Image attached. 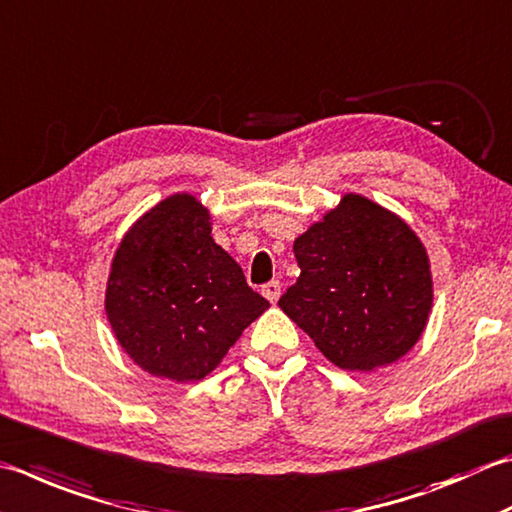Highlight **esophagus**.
I'll list each match as a JSON object with an SVG mask.
<instances>
[{
  "label": "esophagus",
  "instance_id": "1",
  "mask_svg": "<svg viewBox=\"0 0 512 512\" xmlns=\"http://www.w3.org/2000/svg\"><path fill=\"white\" fill-rule=\"evenodd\" d=\"M262 295L268 299L270 304H275L279 295H282V284H279L277 279H273V282H268V284L262 286Z\"/></svg>",
  "mask_w": 512,
  "mask_h": 512
}]
</instances>
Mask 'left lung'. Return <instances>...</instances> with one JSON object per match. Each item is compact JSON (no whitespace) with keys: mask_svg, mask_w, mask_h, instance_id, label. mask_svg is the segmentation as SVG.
Instances as JSON below:
<instances>
[{"mask_svg":"<svg viewBox=\"0 0 512 512\" xmlns=\"http://www.w3.org/2000/svg\"><path fill=\"white\" fill-rule=\"evenodd\" d=\"M302 273L279 308L344 370L395 362L424 333L433 306L428 255L413 230L362 195L295 239Z\"/></svg>","mask_w":512,"mask_h":512,"instance_id":"left-lung-1","label":"left lung"}]
</instances>
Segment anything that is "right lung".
I'll use <instances>...</instances> for the list:
<instances>
[{"mask_svg":"<svg viewBox=\"0 0 512 512\" xmlns=\"http://www.w3.org/2000/svg\"><path fill=\"white\" fill-rule=\"evenodd\" d=\"M270 304L210 237L193 195H170L119 244L106 288L117 342L150 375L197 382Z\"/></svg>","mask_w":512,"mask_h":512,"instance_id":"add662e5","label":"right lung"}]
</instances>
